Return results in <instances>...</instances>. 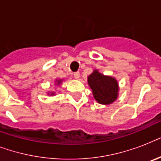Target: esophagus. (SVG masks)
Returning a JSON list of instances; mask_svg holds the SVG:
<instances>
[{
    "instance_id": "obj_1",
    "label": "esophagus",
    "mask_w": 161,
    "mask_h": 161,
    "mask_svg": "<svg viewBox=\"0 0 161 161\" xmlns=\"http://www.w3.org/2000/svg\"><path fill=\"white\" fill-rule=\"evenodd\" d=\"M73 76H74V78H75L76 79H78V78H80V73H79V72H76V73H74Z\"/></svg>"
}]
</instances>
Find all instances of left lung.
<instances>
[{
    "instance_id": "obj_1",
    "label": "left lung",
    "mask_w": 161,
    "mask_h": 161,
    "mask_svg": "<svg viewBox=\"0 0 161 161\" xmlns=\"http://www.w3.org/2000/svg\"><path fill=\"white\" fill-rule=\"evenodd\" d=\"M88 83L93 91V98L98 103L110 104L117 99L119 83L114 78L93 70L88 77Z\"/></svg>"
}]
</instances>
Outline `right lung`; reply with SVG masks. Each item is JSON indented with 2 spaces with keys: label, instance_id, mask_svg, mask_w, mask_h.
Segmentation results:
<instances>
[{
  "label": "right lung",
  "instance_id": "obj_1",
  "mask_svg": "<svg viewBox=\"0 0 161 161\" xmlns=\"http://www.w3.org/2000/svg\"><path fill=\"white\" fill-rule=\"evenodd\" d=\"M62 79H58V80H56V83H57V84H58V85H59V84H60L61 83H62ZM54 94V93H51V95H53Z\"/></svg>",
  "mask_w": 161,
  "mask_h": 161
}]
</instances>
